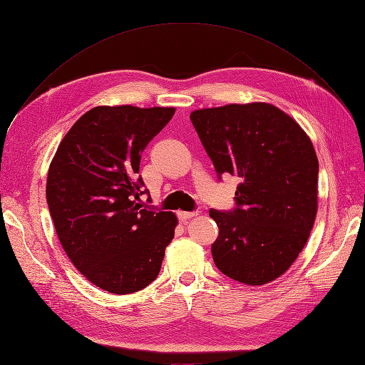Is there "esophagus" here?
<instances>
[{
  "label": "esophagus",
  "instance_id": "1",
  "mask_svg": "<svg viewBox=\"0 0 365 365\" xmlns=\"http://www.w3.org/2000/svg\"><path fill=\"white\" fill-rule=\"evenodd\" d=\"M178 216H179L180 222H183V224H186V222H187L189 219L195 217V216H197V213H195V212H179V213H178Z\"/></svg>",
  "mask_w": 365,
  "mask_h": 365
}]
</instances>
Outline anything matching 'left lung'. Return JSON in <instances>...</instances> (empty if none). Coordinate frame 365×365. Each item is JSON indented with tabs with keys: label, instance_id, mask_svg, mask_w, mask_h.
Masks as SVG:
<instances>
[{
	"label": "left lung",
	"instance_id": "8db88e82",
	"mask_svg": "<svg viewBox=\"0 0 365 365\" xmlns=\"http://www.w3.org/2000/svg\"><path fill=\"white\" fill-rule=\"evenodd\" d=\"M191 120L216 173L240 183L237 209H210L213 261L249 287L280 277L306 246L318 212L319 163L298 122L268 103L200 108Z\"/></svg>",
	"mask_w": 365,
	"mask_h": 365
}]
</instances>
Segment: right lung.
<instances>
[{
	"label": "right lung",
	"mask_w": 365,
	"mask_h": 365,
	"mask_svg": "<svg viewBox=\"0 0 365 365\" xmlns=\"http://www.w3.org/2000/svg\"><path fill=\"white\" fill-rule=\"evenodd\" d=\"M176 108L98 106L78 118L47 171L46 198L58 239L91 283L125 295L160 274L178 217L138 202L149 141Z\"/></svg>",
	"instance_id": "add662e5"
}]
</instances>
